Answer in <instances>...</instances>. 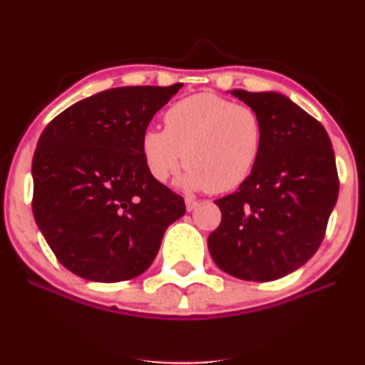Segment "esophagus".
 <instances>
[{
	"mask_svg": "<svg viewBox=\"0 0 365 365\" xmlns=\"http://www.w3.org/2000/svg\"><path fill=\"white\" fill-rule=\"evenodd\" d=\"M185 206H187V211H194V209L199 206V202H197L195 199H192V197H187V199H185Z\"/></svg>",
	"mask_w": 365,
	"mask_h": 365,
	"instance_id": "obj_1",
	"label": "esophagus"
}]
</instances>
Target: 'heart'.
<instances>
[{"label": "heart", "instance_id": "1", "mask_svg": "<svg viewBox=\"0 0 365 365\" xmlns=\"http://www.w3.org/2000/svg\"><path fill=\"white\" fill-rule=\"evenodd\" d=\"M264 120L247 103L200 92L171 104L165 130L142 133L140 153L149 173L166 182L183 165L190 188L223 194L250 177L264 148Z\"/></svg>", "mask_w": 365, "mask_h": 365}]
</instances>
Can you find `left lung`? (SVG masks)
Returning <instances> with one entry per match:
<instances>
[{"instance_id": "obj_1", "label": "left lung", "mask_w": 365, "mask_h": 365, "mask_svg": "<svg viewBox=\"0 0 365 365\" xmlns=\"http://www.w3.org/2000/svg\"><path fill=\"white\" fill-rule=\"evenodd\" d=\"M264 120V148L250 177L215 200L221 223L207 238L212 261L247 282H273L319 249L340 180L331 140L316 118L278 92L232 91Z\"/></svg>"}]
</instances>
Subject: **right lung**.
I'll list each match as a JSON object with an SVG mask.
<instances>
[{
  "label": "right lung",
  "instance_id": "obj_1",
  "mask_svg": "<svg viewBox=\"0 0 365 365\" xmlns=\"http://www.w3.org/2000/svg\"><path fill=\"white\" fill-rule=\"evenodd\" d=\"M183 83L108 89L48 123L32 159L36 223L68 271L116 283L144 273L183 197L159 183L142 133Z\"/></svg>",
  "mask_w": 365,
  "mask_h": 365
}]
</instances>
